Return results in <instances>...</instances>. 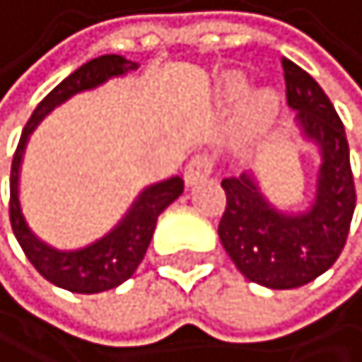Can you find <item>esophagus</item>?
I'll use <instances>...</instances> for the list:
<instances>
[{
  "instance_id": "1",
  "label": "esophagus",
  "mask_w": 362,
  "mask_h": 362,
  "mask_svg": "<svg viewBox=\"0 0 362 362\" xmlns=\"http://www.w3.org/2000/svg\"><path fill=\"white\" fill-rule=\"evenodd\" d=\"M214 168V161L210 154H196L192 157V161L187 163L185 168V182L187 185H196V182H203L205 177H210Z\"/></svg>"
}]
</instances>
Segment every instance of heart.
<instances>
[{"label":"heart","instance_id":"heart-1","mask_svg":"<svg viewBox=\"0 0 362 362\" xmlns=\"http://www.w3.org/2000/svg\"><path fill=\"white\" fill-rule=\"evenodd\" d=\"M245 87L247 83L243 76H228L221 83V99L226 103L238 101L245 94ZM277 108L279 101L272 90H256L252 94H247L240 106V112H238V132L243 136H254L263 132L272 122V117L277 115Z\"/></svg>","mask_w":362,"mask_h":362}]
</instances>
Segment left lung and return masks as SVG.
Returning <instances> with one entry per match:
<instances>
[{
	"mask_svg": "<svg viewBox=\"0 0 362 362\" xmlns=\"http://www.w3.org/2000/svg\"><path fill=\"white\" fill-rule=\"evenodd\" d=\"M286 101L298 112L303 136L321 152L317 196L305 212L275 210L254 175L221 180L226 210L219 240L230 261L254 284L298 288L323 275L342 254L356 210L344 124L319 83L291 59H281Z\"/></svg>",
	"mask_w": 362,
	"mask_h": 362,
	"instance_id": "1",
	"label": "left lung"
}]
</instances>
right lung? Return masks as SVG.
I'll return each mask as SVG.
<instances>
[{"label": "right lung", "mask_w": 362, "mask_h": 362, "mask_svg": "<svg viewBox=\"0 0 362 362\" xmlns=\"http://www.w3.org/2000/svg\"><path fill=\"white\" fill-rule=\"evenodd\" d=\"M138 64L132 59H124L122 54H101V57L90 59L81 69H76L69 78H64L45 99L36 106L32 117L23 129L18 150L11 163V226L23 247L29 263L41 272V275L52 281L54 286L66 288L74 293H101L108 288L119 286L134 275L136 268L141 266L145 252H148L154 226H157L159 214L173 203L180 194L185 192L182 177H170L163 182L150 185L138 194V199L129 208V212L122 217V221L92 245L74 252H59L54 247L39 240L32 228H29L23 208H20L18 182H20V163L27 148L29 134L34 132L36 124L48 115L52 108L64 103L78 92L94 90L108 81V78L124 76L129 71H136Z\"/></svg>", "instance_id": "right-lung-1"}]
</instances>
